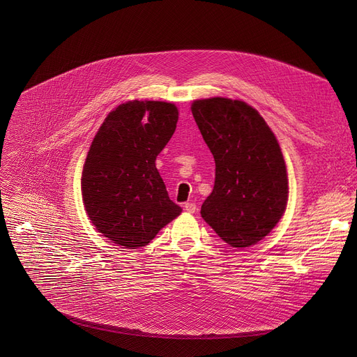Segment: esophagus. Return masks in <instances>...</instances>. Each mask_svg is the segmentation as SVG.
Returning a JSON list of instances; mask_svg holds the SVG:
<instances>
[{"mask_svg":"<svg viewBox=\"0 0 357 357\" xmlns=\"http://www.w3.org/2000/svg\"><path fill=\"white\" fill-rule=\"evenodd\" d=\"M183 210L188 211V213H195L197 211V204L195 202H185Z\"/></svg>","mask_w":357,"mask_h":357,"instance_id":"1","label":"esophagus"}]
</instances>
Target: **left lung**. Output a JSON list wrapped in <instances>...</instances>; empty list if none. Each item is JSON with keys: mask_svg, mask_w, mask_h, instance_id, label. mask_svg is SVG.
Listing matches in <instances>:
<instances>
[{"mask_svg": "<svg viewBox=\"0 0 357 357\" xmlns=\"http://www.w3.org/2000/svg\"><path fill=\"white\" fill-rule=\"evenodd\" d=\"M192 116L215 160L214 190L201 217L233 248H249L282 218L288 176L279 143L259 112L229 98L192 102Z\"/></svg>", "mask_w": 357, "mask_h": 357, "instance_id": "left-lung-1", "label": "left lung"}]
</instances>
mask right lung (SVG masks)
<instances>
[{
  "mask_svg": "<svg viewBox=\"0 0 357 357\" xmlns=\"http://www.w3.org/2000/svg\"><path fill=\"white\" fill-rule=\"evenodd\" d=\"M176 123L174 104L135 100L112 109L92 140L81 179L85 211L117 246H146L182 211L155 163Z\"/></svg>",
  "mask_w": 357,
  "mask_h": 357,
  "instance_id": "right-lung-1",
  "label": "right lung"
}]
</instances>
